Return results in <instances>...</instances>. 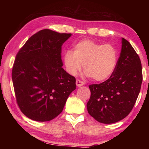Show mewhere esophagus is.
I'll return each instance as SVG.
<instances>
[{
    "instance_id": "esophagus-1",
    "label": "esophagus",
    "mask_w": 149,
    "mask_h": 149,
    "mask_svg": "<svg viewBox=\"0 0 149 149\" xmlns=\"http://www.w3.org/2000/svg\"><path fill=\"white\" fill-rule=\"evenodd\" d=\"M84 85V82L82 81L81 80H79V79H77L76 80V85L77 87H81V86H83V85Z\"/></svg>"
}]
</instances>
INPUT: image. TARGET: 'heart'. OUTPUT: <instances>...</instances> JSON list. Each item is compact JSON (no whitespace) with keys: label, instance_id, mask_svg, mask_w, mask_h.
<instances>
[{"label":"heart","instance_id":"b5f03b06","mask_svg":"<svg viewBox=\"0 0 149 149\" xmlns=\"http://www.w3.org/2000/svg\"><path fill=\"white\" fill-rule=\"evenodd\" d=\"M64 62L65 70L70 75H77L83 65L87 76L96 81H104L114 72L118 53L112 45L84 39L74 45V52L67 50L65 52Z\"/></svg>","mask_w":149,"mask_h":149}]
</instances>
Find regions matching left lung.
I'll use <instances>...</instances> for the list:
<instances>
[{
  "instance_id": "left-lung-1",
  "label": "left lung",
  "mask_w": 149,
  "mask_h": 149,
  "mask_svg": "<svg viewBox=\"0 0 149 149\" xmlns=\"http://www.w3.org/2000/svg\"><path fill=\"white\" fill-rule=\"evenodd\" d=\"M122 50L114 73L100 84L90 85L89 114L102 123L125 118L134 107L143 81L139 56L129 41L122 38Z\"/></svg>"
}]
</instances>
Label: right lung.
<instances>
[{
  "label": "right lung",
  "instance_id": "obj_1",
  "mask_svg": "<svg viewBox=\"0 0 149 149\" xmlns=\"http://www.w3.org/2000/svg\"><path fill=\"white\" fill-rule=\"evenodd\" d=\"M71 35L41 30L16 54L12 70L14 93L20 110L29 119H54L75 89V78L62 68V46Z\"/></svg>",
  "mask_w": 149,
  "mask_h": 149
}]
</instances>
